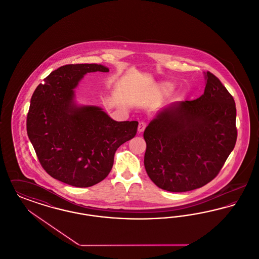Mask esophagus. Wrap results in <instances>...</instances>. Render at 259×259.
Wrapping results in <instances>:
<instances>
[{
	"mask_svg": "<svg viewBox=\"0 0 259 259\" xmlns=\"http://www.w3.org/2000/svg\"><path fill=\"white\" fill-rule=\"evenodd\" d=\"M146 127H147V123L144 122V121H141V122L139 123V125H138V132H139V133L144 132V130L146 129Z\"/></svg>",
	"mask_w": 259,
	"mask_h": 259,
	"instance_id": "obj_1",
	"label": "esophagus"
}]
</instances>
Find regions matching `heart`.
<instances>
[{
	"mask_svg": "<svg viewBox=\"0 0 259 259\" xmlns=\"http://www.w3.org/2000/svg\"><path fill=\"white\" fill-rule=\"evenodd\" d=\"M159 89L162 92H170L172 89V85L169 82H163L159 85Z\"/></svg>",
	"mask_w": 259,
	"mask_h": 259,
	"instance_id": "heart-1",
	"label": "heart"
}]
</instances>
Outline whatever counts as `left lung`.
Here are the masks:
<instances>
[{"mask_svg": "<svg viewBox=\"0 0 259 259\" xmlns=\"http://www.w3.org/2000/svg\"><path fill=\"white\" fill-rule=\"evenodd\" d=\"M204 94L157 112L144 138L149 179L171 192H185L213 180L237 140L234 99L214 74L204 73Z\"/></svg>", "mask_w": 259, "mask_h": 259, "instance_id": "1", "label": "left lung"}]
</instances>
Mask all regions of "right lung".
Instances as JSON below:
<instances>
[{
    "label": "right lung",
    "instance_id": "1",
    "mask_svg": "<svg viewBox=\"0 0 259 259\" xmlns=\"http://www.w3.org/2000/svg\"><path fill=\"white\" fill-rule=\"evenodd\" d=\"M108 73L98 64L66 65L37 85L27 115V134L52 178L76 187L102 182L116 149L134 138L138 121H115L97 106L78 105L74 89L88 73Z\"/></svg>",
    "mask_w": 259,
    "mask_h": 259
}]
</instances>
